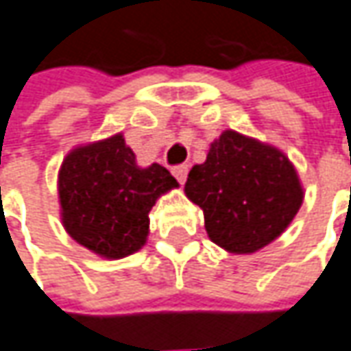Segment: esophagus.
Here are the masks:
<instances>
[{
	"instance_id": "1",
	"label": "esophagus",
	"mask_w": 351,
	"mask_h": 351,
	"mask_svg": "<svg viewBox=\"0 0 351 351\" xmlns=\"http://www.w3.org/2000/svg\"><path fill=\"white\" fill-rule=\"evenodd\" d=\"M173 175H175V178L180 182V184H184L186 175H189V167H186V165H178V167L173 169Z\"/></svg>"
}]
</instances>
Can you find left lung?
Segmentation results:
<instances>
[{"instance_id": "8db88e82", "label": "left lung", "mask_w": 351, "mask_h": 351, "mask_svg": "<svg viewBox=\"0 0 351 351\" xmlns=\"http://www.w3.org/2000/svg\"><path fill=\"white\" fill-rule=\"evenodd\" d=\"M184 193L202 208L210 240L237 254L280 237L304 198L286 156L234 131L220 134L206 160L193 167Z\"/></svg>"}]
</instances>
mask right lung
Listing matches in <instances>:
<instances>
[{"label": "right lung", "mask_w": 351, "mask_h": 351, "mask_svg": "<svg viewBox=\"0 0 351 351\" xmlns=\"http://www.w3.org/2000/svg\"><path fill=\"white\" fill-rule=\"evenodd\" d=\"M175 186L156 162L138 169L121 134L75 149L59 173L65 230L101 256H129L145 244L155 200Z\"/></svg>", "instance_id": "1"}]
</instances>
